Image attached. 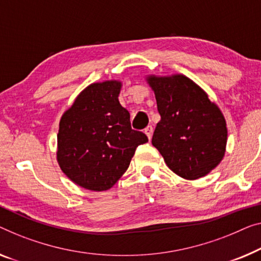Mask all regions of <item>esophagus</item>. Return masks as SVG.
I'll list each match as a JSON object with an SVG mask.
<instances>
[{"label": "esophagus", "mask_w": 261, "mask_h": 261, "mask_svg": "<svg viewBox=\"0 0 261 261\" xmlns=\"http://www.w3.org/2000/svg\"><path fill=\"white\" fill-rule=\"evenodd\" d=\"M144 132H145V135L147 136V138L149 139H151V137H152V132H153V127L151 126V125H149V126H146L145 129H144Z\"/></svg>", "instance_id": "34e87169"}]
</instances>
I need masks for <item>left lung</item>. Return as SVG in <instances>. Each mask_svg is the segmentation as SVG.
<instances>
[{"instance_id":"left-lung-1","label":"left lung","mask_w":261,"mask_h":261,"mask_svg":"<svg viewBox=\"0 0 261 261\" xmlns=\"http://www.w3.org/2000/svg\"><path fill=\"white\" fill-rule=\"evenodd\" d=\"M147 83L161 115L152 145L178 176L189 180L206 176L226 149V122L219 108L184 75L149 76Z\"/></svg>"}]
</instances>
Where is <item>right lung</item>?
<instances>
[{"label": "right lung", "mask_w": 261, "mask_h": 261, "mask_svg": "<svg viewBox=\"0 0 261 261\" xmlns=\"http://www.w3.org/2000/svg\"><path fill=\"white\" fill-rule=\"evenodd\" d=\"M120 87L118 81L90 84L61 118L57 162L81 188H112L129 168L137 146L149 141L131 129L129 111L118 100Z\"/></svg>", "instance_id": "1"}]
</instances>
